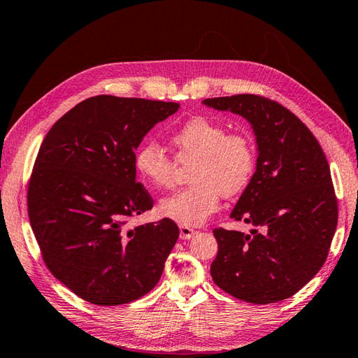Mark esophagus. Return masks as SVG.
<instances>
[{"instance_id": "34e87169", "label": "esophagus", "mask_w": 358, "mask_h": 358, "mask_svg": "<svg viewBox=\"0 0 358 358\" xmlns=\"http://www.w3.org/2000/svg\"><path fill=\"white\" fill-rule=\"evenodd\" d=\"M180 239L182 241H188V239H192V237L196 234V231L193 228H189V227H184V225H180Z\"/></svg>"}]
</instances>
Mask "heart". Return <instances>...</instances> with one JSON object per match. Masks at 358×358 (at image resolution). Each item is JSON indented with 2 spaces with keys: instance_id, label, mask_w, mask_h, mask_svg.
I'll return each instance as SVG.
<instances>
[{
  "instance_id": "b5f03b06",
  "label": "heart",
  "mask_w": 358,
  "mask_h": 358,
  "mask_svg": "<svg viewBox=\"0 0 358 358\" xmlns=\"http://www.w3.org/2000/svg\"><path fill=\"white\" fill-rule=\"evenodd\" d=\"M170 141L179 162L196 159L188 176L193 184L164 197L159 213L184 227H199L217 211L220 193L234 196L248 184L256 164L254 145L248 134L228 133L224 124L205 116L179 125ZM134 166L155 188L173 184L176 164L156 142L136 150Z\"/></svg>"
}]
</instances>
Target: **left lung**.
I'll return each instance as SVG.
<instances>
[{
    "mask_svg": "<svg viewBox=\"0 0 358 358\" xmlns=\"http://www.w3.org/2000/svg\"><path fill=\"white\" fill-rule=\"evenodd\" d=\"M205 106L241 115L254 130L257 164L231 217L250 234L214 229L219 250L211 277L248 303L294 296L328 257L338 219L337 197L323 150L287 107L257 94L210 98Z\"/></svg>",
    "mask_w": 358,
    "mask_h": 358,
    "instance_id": "8db88e82",
    "label": "left lung"
}]
</instances>
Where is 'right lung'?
I'll return each mask as SVG.
<instances>
[{
	"instance_id": "add662e5",
	"label": "right lung",
	"mask_w": 358,
	"mask_h": 358,
	"mask_svg": "<svg viewBox=\"0 0 358 358\" xmlns=\"http://www.w3.org/2000/svg\"><path fill=\"white\" fill-rule=\"evenodd\" d=\"M178 110V102L99 94L58 119L39 147L27 188L31 229L50 273L93 305L145 296L178 241L166 217L127 227L153 208L136 182L134 152Z\"/></svg>"
}]
</instances>
